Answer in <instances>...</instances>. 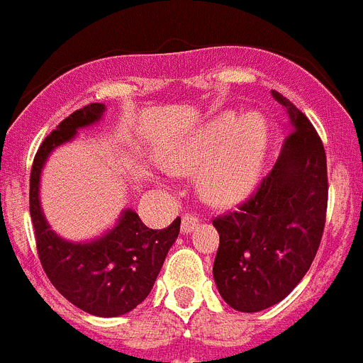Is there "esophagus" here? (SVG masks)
<instances>
[{
    "mask_svg": "<svg viewBox=\"0 0 363 363\" xmlns=\"http://www.w3.org/2000/svg\"><path fill=\"white\" fill-rule=\"evenodd\" d=\"M197 225V217L196 215H183L182 217V233H192Z\"/></svg>",
    "mask_w": 363,
    "mask_h": 363,
    "instance_id": "esophagus-1",
    "label": "esophagus"
}]
</instances>
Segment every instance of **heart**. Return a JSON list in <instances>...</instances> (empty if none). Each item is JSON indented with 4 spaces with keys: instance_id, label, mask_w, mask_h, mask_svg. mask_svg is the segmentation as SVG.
Listing matches in <instances>:
<instances>
[{
    "instance_id": "obj_1",
    "label": "heart",
    "mask_w": 363,
    "mask_h": 363,
    "mask_svg": "<svg viewBox=\"0 0 363 363\" xmlns=\"http://www.w3.org/2000/svg\"><path fill=\"white\" fill-rule=\"evenodd\" d=\"M268 146V125L261 114L238 118L224 113L194 132L166 159L173 173L199 177L201 194L225 206L242 201L259 180Z\"/></svg>"
}]
</instances>
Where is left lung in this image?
I'll use <instances>...</instances> for the list:
<instances>
[{"mask_svg": "<svg viewBox=\"0 0 363 363\" xmlns=\"http://www.w3.org/2000/svg\"><path fill=\"white\" fill-rule=\"evenodd\" d=\"M289 135L274 169L236 211L213 220L220 236L213 279L224 302L259 312L284 300L314 261L328 203L326 155L307 116L284 95Z\"/></svg>", "mask_w": 363, "mask_h": 363, "instance_id": "1", "label": "left lung"}]
</instances>
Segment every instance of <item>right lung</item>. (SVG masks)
<instances>
[{"label":"right lung","instance_id":"right-lung-1","mask_svg":"<svg viewBox=\"0 0 363 363\" xmlns=\"http://www.w3.org/2000/svg\"><path fill=\"white\" fill-rule=\"evenodd\" d=\"M104 111V104L84 106L65 118L44 139L31 167L30 213L38 257L52 286L81 311L116 318L130 312L150 295L178 238L180 217L166 229H150L134 210L127 208L106 235L89 242H70L52 231L38 199L40 174L52 150L72 141L79 128L96 123Z\"/></svg>","mask_w":363,"mask_h":363}]
</instances>
